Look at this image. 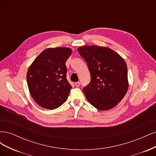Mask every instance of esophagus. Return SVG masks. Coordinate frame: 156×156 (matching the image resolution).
Instances as JSON below:
<instances>
[{
	"label": "esophagus",
	"mask_w": 156,
	"mask_h": 156,
	"mask_svg": "<svg viewBox=\"0 0 156 156\" xmlns=\"http://www.w3.org/2000/svg\"><path fill=\"white\" fill-rule=\"evenodd\" d=\"M75 86H76L77 87H79L80 86V84H81V83H80V82H76V83H75Z\"/></svg>",
	"instance_id": "34e87169"
}]
</instances>
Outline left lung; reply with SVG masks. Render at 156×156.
Wrapping results in <instances>:
<instances>
[{
  "instance_id": "1",
  "label": "left lung",
  "mask_w": 156,
  "mask_h": 156,
  "mask_svg": "<svg viewBox=\"0 0 156 156\" xmlns=\"http://www.w3.org/2000/svg\"><path fill=\"white\" fill-rule=\"evenodd\" d=\"M77 51L85 60L91 75L90 83L83 88L88 101L98 110L111 109L128 90L125 60L106 47L84 45Z\"/></svg>"
}]
</instances>
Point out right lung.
I'll return each mask as SVG.
<instances>
[{
  "label": "right lung",
  "mask_w": 156,
  "mask_h": 156,
  "mask_svg": "<svg viewBox=\"0 0 156 156\" xmlns=\"http://www.w3.org/2000/svg\"><path fill=\"white\" fill-rule=\"evenodd\" d=\"M69 48H48L29 66L27 81L30 95L41 107L55 109L66 101L72 86L66 79Z\"/></svg>",
  "instance_id": "1"
}]
</instances>
